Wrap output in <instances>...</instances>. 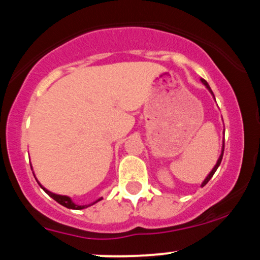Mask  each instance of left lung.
Masks as SVG:
<instances>
[{
	"mask_svg": "<svg viewBox=\"0 0 260 260\" xmlns=\"http://www.w3.org/2000/svg\"><path fill=\"white\" fill-rule=\"evenodd\" d=\"M201 80H202V83H203V84H205L206 86H207V89H208V90H209V91H211V93H212V95H213V96H214L213 91H212V89H211V88H209L208 83H207V82H206V80H205V79H201ZM223 152H224V142H223V149H222V153H220V156H219L218 161H217L216 166H214V167H213V170H212V171H211V172H209V175L207 176V177H206V180H205V181H203L202 186L207 185V183H208V181H209V180H211V178H212V176H213V175H214V172H216V171H217V169H218V166H219V165H220V161H222V157H223Z\"/></svg>",
	"mask_w": 260,
	"mask_h": 260,
	"instance_id": "left-lung-1",
	"label": "left lung"
}]
</instances>
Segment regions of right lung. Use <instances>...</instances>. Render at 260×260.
Listing matches in <instances>:
<instances>
[{"label": "right lung", "instance_id": "1", "mask_svg": "<svg viewBox=\"0 0 260 260\" xmlns=\"http://www.w3.org/2000/svg\"><path fill=\"white\" fill-rule=\"evenodd\" d=\"M40 183V182H38ZM40 186H41V183H40ZM42 187V186H41ZM42 188L44 189V191L47 192V193L49 194V196H51L53 200L54 201H57L58 203H59V205H62V206H64V207H67V208H72V209H83V208H86V207H89V206H78V205H75V203L73 202V201L71 200V198L69 197H67V196H60V194H55V193H52L51 191H48V189H46L44 188V187H42ZM100 200H103V198H99V200L96 201V202H99ZM96 202H94V203H96Z\"/></svg>", "mask_w": 260, "mask_h": 260}]
</instances>
